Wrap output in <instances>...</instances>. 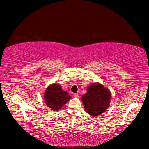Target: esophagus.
<instances>
[{
    "instance_id": "esophagus-1",
    "label": "esophagus",
    "mask_w": 149,
    "mask_h": 149,
    "mask_svg": "<svg viewBox=\"0 0 149 149\" xmlns=\"http://www.w3.org/2000/svg\"><path fill=\"white\" fill-rule=\"evenodd\" d=\"M74 97H75V98H78V97H79V94H78V93H74Z\"/></svg>"
}]
</instances>
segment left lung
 Listing matches in <instances>:
<instances>
[{
	"label": "left lung",
	"instance_id": "left-lung-1",
	"mask_svg": "<svg viewBox=\"0 0 149 149\" xmlns=\"http://www.w3.org/2000/svg\"><path fill=\"white\" fill-rule=\"evenodd\" d=\"M111 95L109 90L100 83L88 86L87 92L82 97L84 110L91 116H98L108 108Z\"/></svg>",
	"mask_w": 149,
	"mask_h": 149
}]
</instances>
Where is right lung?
Listing matches in <instances>:
<instances>
[{
  "mask_svg": "<svg viewBox=\"0 0 149 149\" xmlns=\"http://www.w3.org/2000/svg\"><path fill=\"white\" fill-rule=\"evenodd\" d=\"M70 99L66 91H63L58 84H52L47 88L44 93L46 105L53 111H58Z\"/></svg>",
  "mask_w": 149,
  "mask_h": 149,
  "instance_id": "right-lung-1",
  "label": "right lung"
}]
</instances>
